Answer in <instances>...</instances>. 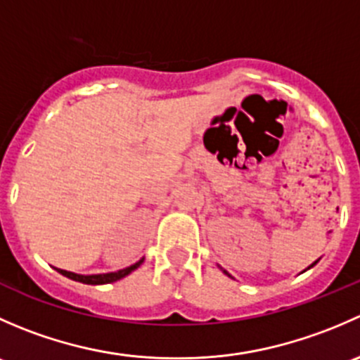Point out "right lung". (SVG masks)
Wrapping results in <instances>:
<instances>
[{"mask_svg": "<svg viewBox=\"0 0 360 360\" xmlns=\"http://www.w3.org/2000/svg\"><path fill=\"white\" fill-rule=\"evenodd\" d=\"M141 263H143V259L137 261V263L132 264V266L123 268V270H120V271H112V274H101V275H78V274H72V271L60 270V268H56V270L59 271V274H63L64 277L71 278V281L83 282V284H90V285H99V284H110V282L120 281V278H123L125 275H129L130 271L136 270Z\"/></svg>", "mask_w": 360, "mask_h": 360, "instance_id": "right-lung-1", "label": "right lung"}]
</instances>
